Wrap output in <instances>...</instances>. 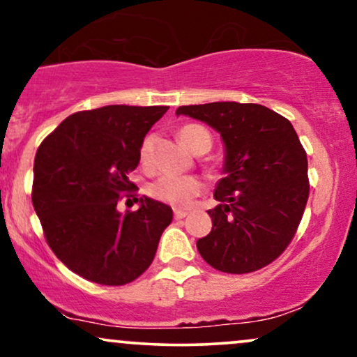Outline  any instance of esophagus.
Returning <instances> with one entry per match:
<instances>
[{"label":"esophagus","mask_w":357,"mask_h":357,"mask_svg":"<svg viewBox=\"0 0 357 357\" xmlns=\"http://www.w3.org/2000/svg\"><path fill=\"white\" fill-rule=\"evenodd\" d=\"M187 212L185 210H175L174 212V217H175V220H182V218H185L187 217Z\"/></svg>","instance_id":"1"}]
</instances>
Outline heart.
I'll return each mask as SVG.
<instances>
[{
    "label": "heart",
    "instance_id": "obj_1",
    "mask_svg": "<svg viewBox=\"0 0 357 357\" xmlns=\"http://www.w3.org/2000/svg\"><path fill=\"white\" fill-rule=\"evenodd\" d=\"M178 139L185 145L188 151L193 153H205L212 149L213 139L212 134L205 129V127L197 124L182 126L178 129ZM152 151V137H145L142 145H140L139 157L142 164H147L151 158ZM204 183L200 178L193 177V175H174L164 174L160 177L153 180L149 187V193L152 199L158 202H164L177 208H187L195 199L200 195Z\"/></svg>",
    "mask_w": 357,
    "mask_h": 357
}]
</instances>
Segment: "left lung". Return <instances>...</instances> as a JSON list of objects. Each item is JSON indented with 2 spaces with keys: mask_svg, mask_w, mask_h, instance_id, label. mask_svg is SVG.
Wrapping results in <instances>:
<instances>
[{
  "mask_svg": "<svg viewBox=\"0 0 357 357\" xmlns=\"http://www.w3.org/2000/svg\"><path fill=\"white\" fill-rule=\"evenodd\" d=\"M175 114L213 127L225 145L212 231L197 241L202 258L233 275L270 265L291 243L310 195L306 152L291 122L259 104L182 105Z\"/></svg>",
  "mask_w": 357,
  "mask_h": 357,
  "instance_id": "8db88e82",
  "label": "left lung"
}]
</instances>
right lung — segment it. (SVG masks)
<instances>
[{
    "mask_svg": "<svg viewBox=\"0 0 357 357\" xmlns=\"http://www.w3.org/2000/svg\"><path fill=\"white\" fill-rule=\"evenodd\" d=\"M167 105H105L64 119L34 157L33 206L44 236L69 270L92 283L121 286L155 257L172 208L149 197L135 212L117 204L134 197L129 174L145 134Z\"/></svg>",
    "mask_w": 357,
    "mask_h": 357,
    "instance_id": "add662e5",
    "label": "right lung"
}]
</instances>
